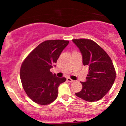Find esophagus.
<instances>
[{"mask_svg":"<svg viewBox=\"0 0 126 126\" xmlns=\"http://www.w3.org/2000/svg\"><path fill=\"white\" fill-rule=\"evenodd\" d=\"M66 80H67V81H68V82H74V80H72L71 78H69V77H68V78H67Z\"/></svg>","mask_w":126,"mask_h":126,"instance_id":"esophagus-1","label":"esophagus"}]
</instances>
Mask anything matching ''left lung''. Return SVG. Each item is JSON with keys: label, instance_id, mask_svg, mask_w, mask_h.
Returning a JSON list of instances; mask_svg holds the SVG:
<instances>
[{"label": "left lung", "instance_id": "1", "mask_svg": "<svg viewBox=\"0 0 126 126\" xmlns=\"http://www.w3.org/2000/svg\"><path fill=\"white\" fill-rule=\"evenodd\" d=\"M72 41L82 53L83 65L89 68L87 81L81 82L82 90L76 95L88 102L99 101L115 82L116 71L112 61L106 52L91 39H74Z\"/></svg>", "mask_w": 126, "mask_h": 126}]
</instances>
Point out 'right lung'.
I'll return each mask as SVG.
<instances>
[{"instance_id": "1", "label": "right lung", "mask_w": 126, "mask_h": 126, "mask_svg": "<svg viewBox=\"0 0 126 126\" xmlns=\"http://www.w3.org/2000/svg\"><path fill=\"white\" fill-rule=\"evenodd\" d=\"M68 43L69 41L61 39L45 41L22 62L20 69L22 87L27 96L36 104L47 105L57 97L58 88L66 78L56 77L50 69Z\"/></svg>"}]
</instances>
